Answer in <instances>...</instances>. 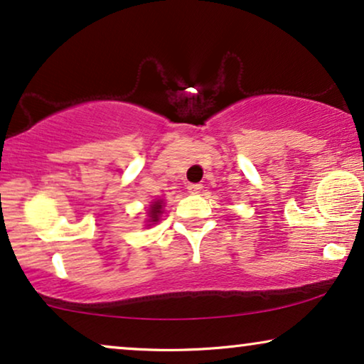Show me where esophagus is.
Here are the masks:
<instances>
[{
	"label": "esophagus",
	"instance_id": "esophagus-1",
	"mask_svg": "<svg viewBox=\"0 0 364 364\" xmlns=\"http://www.w3.org/2000/svg\"><path fill=\"white\" fill-rule=\"evenodd\" d=\"M187 191L191 193H198L202 191V186H200V183H188Z\"/></svg>",
	"mask_w": 364,
	"mask_h": 364
}]
</instances>
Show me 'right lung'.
<instances>
[{"label":"right lung","mask_w":364,"mask_h":364,"mask_svg":"<svg viewBox=\"0 0 364 364\" xmlns=\"http://www.w3.org/2000/svg\"><path fill=\"white\" fill-rule=\"evenodd\" d=\"M162 200H156V202H152L151 203V208H149V220L147 222H152V223H156V222H159V217H161V213H162Z\"/></svg>","instance_id":"add662e5"}]
</instances>
